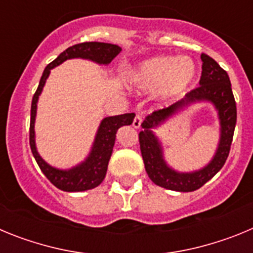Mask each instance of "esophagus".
Returning a JSON list of instances; mask_svg holds the SVG:
<instances>
[{"instance_id":"esophagus-1","label":"esophagus","mask_w":253,"mask_h":253,"mask_svg":"<svg viewBox=\"0 0 253 253\" xmlns=\"http://www.w3.org/2000/svg\"><path fill=\"white\" fill-rule=\"evenodd\" d=\"M140 125H142V116H140L139 114H137L133 120V126L135 129H138V128H140Z\"/></svg>"}]
</instances>
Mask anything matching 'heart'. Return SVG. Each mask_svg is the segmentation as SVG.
<instances>
[{"mask_svg": "<svg viewBox=\"0 0 253 253\" xmlns=\"http://www.w3.org/2000/svg\"><path fill=\"white\" fill-rule=\"evenodd\" d=\"M196 68L189 59L157 57L143 62L130 75L131 84L142 90L160 87L165 97H175L186 91L195 78Z\"/></svg>", "mask_w": 253, "mask_h": 253, "instance_id": "heart-1", "label": "heart"}]
</instances>
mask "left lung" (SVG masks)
Returning a JSON list of instances; mask_svg holds the SVG:
<instances>
[{
    "instance_id": "1",
    "label": "left lung",
    "mask_w": 253,
    "mask_h": 253,
    "mask_svg": "<svg viewBox=\"0 0 253 253\" xmlns=\"http://www.w3.org/2000/svg\"><path fill=\"white\" fill-rule=\"evenodd\" d=\"M202 77L200 86L186 93L184 99L161 110H156L142 123L139 144L143 162L149 178L154 184L173 191H195L207 184L210 178L224 166L231 151L234 128L237 122V107L228 73L208 54H202ZM199 101L211 102L218 111L221 123V139L213 160L202 170L194 172H177L172 170L163 160L159 141L151 129L184 107Z\"/></svg>"
}]
</instances>
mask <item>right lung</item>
<instances>
[{"label":"right lung","instance_id":"1","mask_svg":"<svg viewBox=\"0 0 253 253\" xmlns=\"http://www.w3.org/2000/svg\"><path fill=\"white\" fill-rule=\"evenodd\" d=\"M120 51H122V48L115 45V44L99 43V42H86V43L76 44V45L67 48L51 63H49L44 69L43 76L40 78L39 86H38L37 91L33 96V101H31L30 137H29V140H30L31 152H33V156L37 161L38 166L40 167L45 177L59 190L75 193V191H84V190H90L99 186L106 176L107 165H109L111 153H113L116 131L123 125H130L133 123L135 114H123V115L109 116V118L102 119L99 130L96 133L95 142H93L88 157L72 169H58L55 167H51L40 157V154L37 151V146H35L34 124L39 95L43 91V87L45 84L49 73H50V69L59 66L60 63H63L64 60L72 59V58H84V59L92 60L95 63L109 64Z\"/></svg>","mask_w":253,"mask_h":253}]
</instances>
